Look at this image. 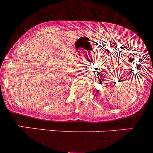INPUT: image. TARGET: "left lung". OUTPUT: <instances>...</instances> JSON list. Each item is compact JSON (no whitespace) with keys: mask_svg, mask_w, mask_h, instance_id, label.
<instances>
[{"mask_svg":"<svg viewBox=\"0 0 153 153\" xmlns=\"http://www.w3.org/2000/svg\"><path fill=\"white\" fill-rule=\"evenodd\" d=\"M136 74H137V73H136ZM97 92H98V91H97Z\"/></svg>","mask_w":153,"mask_h":153,"instance_id":"8db88e82","label":"left lung"}]
</instances>
